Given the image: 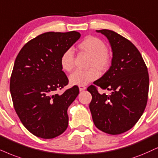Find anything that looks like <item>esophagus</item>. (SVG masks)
Returning a JSON list of instances; mask_svg holds the SVG:
<instances>
[{
	"instance_id": "obj_1",
	"label": "esophagus",
	"mask_w": 158,
	"mask_h": 158,
	"mask_svg": "<svg viewBox=\"0 0 158 158\" xmlns=\"http://www.w3.org/2000/svg\"><path fill=\"white\" fill-rule=\"evenodd\" d=\"M79 88L80 91H83V90H85V89H86L87 87H86L85 86H79Z\"/></svg>"
}]
</instances>
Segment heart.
<instances>
[{"label": "heart", "mask_w": 158, "mask_h": 158, "mask_svg": "<svg viewBox=\"0 0 158 158\" xmlns=\"http://www.w3.org/2000/svg\"><path fill=\"white\" fill-rule=\"evenodd\" d=\"M77 49L89 57L87 65L89 69L74 71L70 75L69 82L72 85L84 86L97 79L99 77L98 71L103 73L107 71L111 63V57L104 41L92 35L85 38L77 45ZM60 63L63 71H72L74 68V56L71 49L63 53Z\"/></svg>", "instance_id": "1"}]
</instances>
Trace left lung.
<instances>
[{"mask_svg": "<svg viewBox=\"0 0 158 158\" xmlns=\"http://www.w3.org/2000/svg\"><path fill=\"white\" fill-rule=\"evenodd\" d=\"M109 40L111 65L102 77L87 88L95 125L108 134L125 133L134 126L147 106L149 73L141 53L129 40L110 30L96 31ZM96 85L112 92L100 94Z\"/></svg>", "mask_w": 158, "mask_h": 158, "instance_id": "8db88e82", "label": "left lung"}]
</instances>
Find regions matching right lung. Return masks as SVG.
Segmentation results:
<instances>
[{
  "label": "right lung",
  "instance_id": "1",
  "mask_svg": "<svg viewBox=\"0 0 158 158\" xmlns=\"http://www.w3.org/2000/svg\"><path fill=\"white\" fill-rule=\"evenodd\" d=\"M80 36L77 31L44 33L25 44L15 60L10 79L14 107L35 136L53 139L68 127V108L79 90L73 86L62 95L56 93L69 83L60 60Z\"/></svg>",
  "mask_w": 158,
  "mask_h": 158
}]
</instances>
